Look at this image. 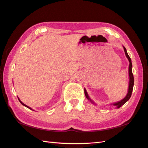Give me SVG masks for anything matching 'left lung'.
<instances>
[{
	"label": "left lung",
	"instance_id": "8db88e82",
	"mask_svg": "<svg viewBox=\"0 0 148 148\" xmlns=\"http://www.w3.org/2000/svg\"><path fill=\"white\" fill-rule=\"evenodd\" d=\"M123 49H124V51H125V55H126L127 57L128 58V59L129 60V62H130V65H129V77H130V83H129V88H128V93L127 95L126 96V97H125L123 99H122V101H120V102H118L117 103H115V104H114V106H117V108H120V107L121 106H122L125 102H126L127 101H128L130 98L131 96H132V91H133V85H134V77H133V73H132V60L130 59V56H128V53L127 52V50L126 49H125V47L123 46ZM84 95L85 96H86V98L88 99V100H90L91 99H89V97H88V94L86 92V91L84 89ZM91 102L92 101H91ZM93 103V102H92Z\"/></svg>",
	"mask_w": 148,
	"mask_h": 148
}]
</instances>
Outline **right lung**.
I'll use <instances>...</instances> for the list:
<instances>
[{
    "label": "right lung",
    "mask_w": 148,
    "mask_h": 148,
    "mask_svg": "<svg viewBox=\"0 0 148 148\" xmlns=\"http://www.w3.org/2000/svg\"><path fill=\"white\" fill-rule=\"evenodd\" d=\"M18 100H19V101L20 102V103H21V104L22 105H23V106H25V107H28V109H31V108H30V107H28V106H26V105H25V104H23V102H21V101H20V100L19 99H18ZM31 110H32V109H31Z\"/></svg>",
    "instance_id": "1"
}]
</instances>
